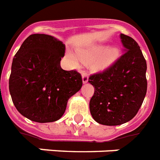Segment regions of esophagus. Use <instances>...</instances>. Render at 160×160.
Here are the masks:
<instances>
[{
    "label": "esophagus",
    "instance_id": "1",
    "mask_svg": "<svg viewBox=\"0 0 160 160\" xmlns=\"http://www.w3.org/2000/svg\"><path fill=\"white\" fill-rule=\"evenodd\" d=\"M82 81H83V83L88 82V74L85 71H82Z\"/></svg>",
    "mask_w": 160,
    "mask_h": 160
}]
</instances>
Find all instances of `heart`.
<instances>
[{"label": "heart", "mask_w": 160, "mask_h": 160, "mask_svg": "<svg viewBox=\"0 0 160 160\" xmlns=\"http://www.w3.org/2000/svg\"><path fill=\"white\" fill-rule=\"evenodd\" d=\"M101 45H93L92 47L78 50L77 57L72 53H68V58L75 66L80 64V60L84 63L92 62V67L97 70H102L112 64L119 57V50L115 47H110L103 51Z\"/></svg>", "instance_id": "heart-1"}]
</instances>
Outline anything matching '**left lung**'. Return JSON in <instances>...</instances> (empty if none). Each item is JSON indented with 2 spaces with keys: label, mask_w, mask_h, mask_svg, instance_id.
I'll use <instances>...</instances> for the list:
<instances>
[{
  "label": "left lung",
  "mask_w": 160,
  "mask_h": 160,
  "mask_svg": "<svg viewBox=\"0 0 160 160\" xmlns=\"http://www.w3.org/2000/svg\"><path fill=\"white\" fill-rule=\"evenodd\" d=\"M122 56L102 72L92 74L94 87L90 101L93 119L101 125H119L133 119L147 92V62L137 41L120 35Z\"/></svg>",
  "instance_id": "obj_1"
}]
</instances>
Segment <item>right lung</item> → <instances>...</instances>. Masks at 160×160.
<instances>
[{
    "label": "right lung",
    "instance_id": "right-lung-1",
    "mask_svg": "<svg viewBox=\"0 0 160 160\" xmlns=\"http://www.w3.org/2000/svg\"><path fill=\"white\" fill-rule=\"evenodd\" d=\"M64 53L62 41L34 34L15 54L9 92L14 106L27 119L38 123L56 121L63 115L68 99L81 88L80 73L60 66Z\"/></svg>",
    "mask_w": 160,
    "mask_h": 160
}]
</instances>
